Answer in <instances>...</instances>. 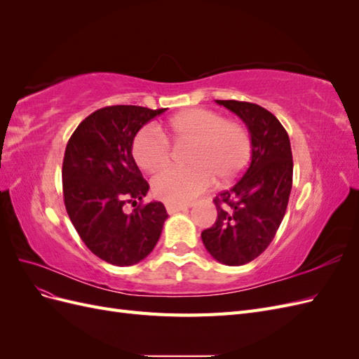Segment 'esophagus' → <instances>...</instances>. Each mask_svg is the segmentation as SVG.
Returning <instances> with one entry per match:
<instances>
[{
    "instance_id": "34e87169",
    "label": "esophagus",
    "mask_w": 359,
    "mask_h": 359,
    "mask_svg": "<svg viewBox=\"0 0 359 359\" xmlns=\"http://www.w3.org/2000/svg\"><path fill=\"white\" fill-rule=\"evenodd\" d=\"M189 206L187 205H173V203H166V210L169 214H173V212H180V211H184L187 210Z\"/></svg>"
}]
</instances>
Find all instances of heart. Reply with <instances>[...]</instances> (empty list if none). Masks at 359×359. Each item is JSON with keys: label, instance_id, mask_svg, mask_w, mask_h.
<instances>
[{"label": "heart", "instance_id": "heart-1", "mask_svg": "<svg viewBox=\"0 0 359 359\" xmlns=\"http://www.w3.org/2000/svg\"><path fill=\"white\" fill-rule=\"evenodd\" d=\"M165 133L177 140L193 142L187 163L190 168H168L151 181L154 196L166 203L181 205L208 190L214 178L231 182L247 168L252 156L248 130L210 109L194 107L173 116ZM156 124H147L133 139L132 153L137 166L156 172L170 157V142Z\"/></svg>", "mask_w": 359, "mask_h": 359}]
</instances>
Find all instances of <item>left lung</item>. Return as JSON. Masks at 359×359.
Segmentation results:
<instances>
[{
    "instance_id": "1",
    "label": "left lung",
    "mask_w": 359,
    "mask_h": 359,
    "mask_svg": "<svg viewBox=\"0 0 359 359\" xmlns=\"http://www.w3.org/2000/svg\"><path fill=\"white\" fill-rule=\"evenodd\" d=\"M215 102L245 123L252 136V160L243 177L215 196L217 220L201 236L215 260L240 266L265 252L283 222L292 190V149L285 127L265 107Z\"/></svg>"
}]
</instances>
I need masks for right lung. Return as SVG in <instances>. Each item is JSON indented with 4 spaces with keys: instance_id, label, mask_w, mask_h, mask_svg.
Instances as JSON below:
<instances>
[{
    "instance_id": "right-lung-1",
    "label": "right lung",
    "mask_w": 359,
    "mask_h": 359,
    "mask_svg": "<svg viewBox=\"0 0 359 359\" xmlns=\"http://www.w3.org/2000/svg\"><path fill=\"white\" fill-rule=\"evenodd\" d=\"M165 109L116 104L93 112L74 130L62 160L67 214L83 244L116 266L145 259L168 219L161 202L142 203L149 184L132 154L136 133ZM140 205L132 215L127 203Z\"/></svg>"
}]
</instances>
